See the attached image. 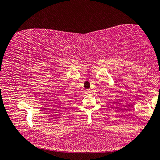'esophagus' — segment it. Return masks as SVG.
<instances>
[{
    "label": "esophagus",
    "instance_id": "esophagus-1",
    "mask_svg": "<svg viewBox=\"0 0 160 160\" xmlns=\"http://www.w3.org/2000/svg\"><path fill=\"white\" fill-rule=\"evenodd\" d=\"M90 93H91V91H90L89 89L86 90V91H85V94H90Z\"/></svg>",
    "mask_w": 160,
    "mask_h": 160
}]
</instances>
